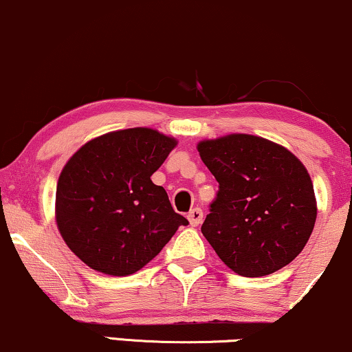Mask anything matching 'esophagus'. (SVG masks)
<instances>
[{
  "instance_id": "esophagus-1",
  "label": "esophagus",
  "mask_w": 352,
  "mask_h": 352,
  "mask_svg": "<svg viewBox=\"0 0 352 352\" xmlns=\"http://www.w3.org/2000/svg\"><path fill=\"white\" fill-rule=\"evenodd\" d=\"M187 220H189L190 226H199L204 220V212L199 207L192 208L189 213H187Z\"/></svg>"
}]
</instances>
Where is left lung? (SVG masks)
<instances>
[{"mask_svg": "<svg viewBox=\"0 0 352 352\" xmlns=\"http://www.w3.org/2000/svg\"><path fill=\"white\" fill-rule=\"evenodd\" d=\"M218 181L202 234L237 275L257 278L300 254L317 218L314 186L289 150L262 137L231 134L197 145Z\"/></svg>", "mask_w": 352, "mask_h": 352, "instance_id": "8db88e82", "label": "left lung"}]
</instances>
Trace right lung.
Segmentation results:
<instances>
[{
    "mask_svg": "<svg viewBox=\"0 0 352 352\" xmlns=\"http://www.w3.org/2000/svg\"><path fill=\"white\" fill-rule=\"evenodd\" d=\"M175 147L171 137L134 127L97 137L72 155L58 179L56 223L85 265L132 275L189 225L150 179Z\"/></svg>",
    "mask_w": 352,
    "mask_h": 352,
    "instance_id": "obj_1",
    "label": "right lung"
}]
</instances>
